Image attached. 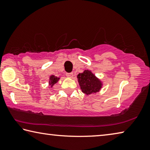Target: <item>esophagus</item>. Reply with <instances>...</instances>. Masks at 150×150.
<instances>
[{"label": "esophagus", "mask_w": 150, "mask_h": 150, "mask_svg": "<svg viewBox=\"0 0 150 150\" xmlns=\"http://www.w3.org/2000/svg\"><path fill=\"white\" fill-rule=\"evenodd\" d=\"M66 75H67V77H68L71 78L73 77V73H66Z\"/></svg>", "instance_id": "34e87169"}]
</instances>
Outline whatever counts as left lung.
<instances>
[{
	"mask_svg": "<svg viewBox=\"0 0 150 150\" xmlns=\"http://www.w3.org/2000/svg\"><path fill=\"white\" fill-rule=\"evenodd\" d=\"M77 79L83 93L87 95L97 92L101 88L100 81L90 71H85L79 73Z\"/></svg>",
	"mask_w": 150,
	"mask_h": 150,
	"instance_id": "left-lung-1",
	"label": "left lung"
}]
</instances>
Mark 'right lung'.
<instances>
[{
    "mask_svg": "<svg viewBox=\"0 0 150 150\" xmlns=\"http://www.w3.org/2000/svg\"><path fill=\"white\" fill-rule=\"evenodd\" d=\"M50 85H51V87H52L53 85H54L55 83H56L57 82L58 78L57 77H55V76H54V75H52L50 77Z\"/></svg>",
    "mask_w": 150,
    "mask_h": 150,
    "instance_id": "add662e5",
    "label": "right lung"
}]
</instances>
